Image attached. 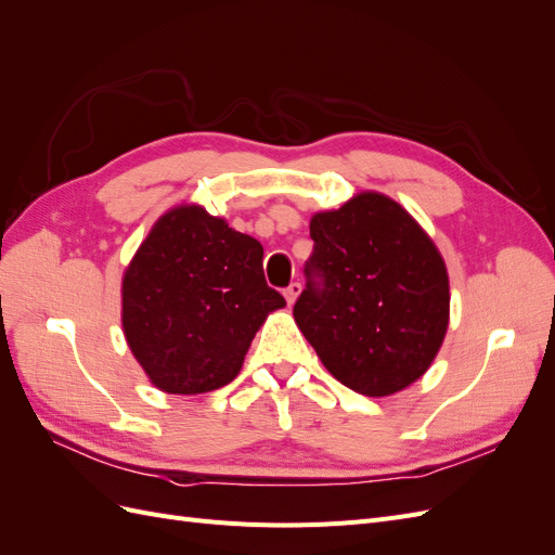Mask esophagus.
Segmentation results:
<instances>
[{"label":"esophagus","instance_id":"esophagus-1","mask_svg":"<svg viewBox=\"0 0 555 555\" xmlns=\"http://www.w3.org/2000/svg\"><path fill=\"white\" fill-rule=\"evenodd\" d=\"M298 294H300V282H292L289 287L284 289V298H287L289 306H294V300L298 298Z\"/></svg>","mask_w":555,"mask_h":555}]
</instances>
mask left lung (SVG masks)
<instances>
[{"label":"left lung","mask_w":555,"mask_h":555,"mask_svg":"<svg viewBox=\"0 0 555 555\" xmlns=\"http://www.w3.org/2000/svg\"><path fill=\"white\" fill-rule=\"evenodd\" d=\"M312 255L294 319L351 391L391 396L422 377L444 340L449 278L408 210L375 192L310 222Z\"/></svg>","instance_id":"obj_1"}]
</instances>
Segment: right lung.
I'll return each instance as SVG.
<instances>
[{"mask_svg": "<svg viewBox=\"0 0 555 555\" xmlns=\"http://www.w3.org/2000/svg\"><path fill=\"white\" fill-rule=\"evenodd\" d=\"M284 306L266 284L261 243L198 206L166 212L122 280L125 338L166 393L229 384L266 314Z\"/></svg>", "mask_w": 555, "mask_h": 555, "instance_id": "1", "label": "right lung"}]
</instances>
